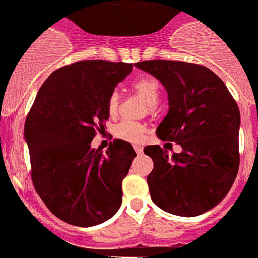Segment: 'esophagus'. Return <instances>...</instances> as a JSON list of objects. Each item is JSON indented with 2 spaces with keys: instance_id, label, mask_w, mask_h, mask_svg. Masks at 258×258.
I'll return each mask as SVG.
<instances>
[{
  "instance_id": "1",
  "label": "esophagus",
  "mask_w": 258,
  "mask_h": 258,
  "mask_svg": "<svg viewBox=\"0 0 258 258\" xmlns=\"http://www.w3.org/2000/svg\"><path fill=\"white\" fill-rule=\"evenodd\" d=\"M135 150L137 154H141L142 150H144V148H142L141 145H135Z\"/></svg>"
}]
</instances>
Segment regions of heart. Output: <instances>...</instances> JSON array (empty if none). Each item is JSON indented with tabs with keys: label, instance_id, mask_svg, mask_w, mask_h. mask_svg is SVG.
Returning <instances> with one entry per match:
<instances>
[{
	"label": "heart",
	"instance_id": "1",
	"mask_svg": "<svg viewBox=\"0 0 258 258\" xmlns=\"http://www.w3.org/2000/svg\"><path fill=\"white\" fill-rule=\"evenodd\" d=\"M132 88L136 93L145 100V102L149 106H156L158 104L160 96H161V86L160 82L153 77L149 76H141V77L135 78L132 81ZM108 112L110 116H116L118 112L119 106V96L117 92L110 93L108 97ZM146 127L141 122L137 121H132V119H122L118 123L113 126V135L116 136L117 139L123 140L127 142H140L142 141L144 136H145Z\"/></svg>",
	"mask_w": 258,
	"mask_h": 258
}]
</instances>
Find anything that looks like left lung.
Segmentation results:
<instances>
[{"label": "left lung", "mask_w": 258, "mask_h": 258, "mask_svg": "<svg viewBox=\"0 0 258 258\" xmlns=\"http://www.w3.org/2000/svg\"><path fill=\"white\" fill-rule=\"evenodd\" d=\"M135 65L168 92L169 112L156 133L182 148L172 156L158 145L144 149L154 162L148 176L150 197L162 211L182 217L211 211L228 195L238 172L237 102L221 78L203 65L165 59Z\"/></svg>", "instance_id": "obj_1"}]
</instances>
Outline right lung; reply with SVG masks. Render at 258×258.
<instances>
[{
    "instance_id": "obj_1",
    "label": "right lung",
    "mask_w": 258,
    "mask_h": 258,
    "mask_svg": "<svg viewBox=\"0 0 258 258\" xmlns=\"http://www.w3.org/2000/svg\"><path fill=\"white\" fill-rule=\"evenodd\" d=\"M132 63L78 61L46 78L25 121L32 180L47 209L76 226H94L117 213L122 180L137 156L129 142L90 148L105 132L110 93Z\"/></svg>"
}]
</instances>
